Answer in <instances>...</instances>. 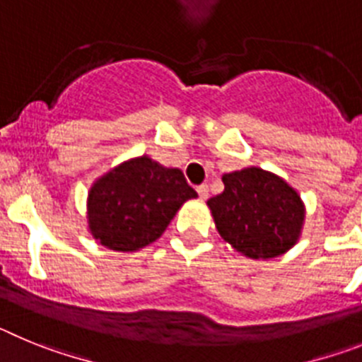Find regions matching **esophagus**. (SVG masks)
Returning <instances> with one entry per match:
<instances>
[{
    "mask_svg": "<svg viewBox=\"0 0 362 362\" xmlns=\"http://www.w3.org/2000/svg\"><path fill=\"white\" fill-rule=\"evenodd\" d=\"M197 194H199L201 199H209V185H199L197 187Z\"/></svg>",
    "mask_w": 362,
    "mask_h": 362,
    "instance_id": "esophagus-1",
    "label": "esophagus"
}]
</instances>
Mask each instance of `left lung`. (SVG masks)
<instances>
[{
	"label": "left lung",
	"instance_id": "left-lung-1",
	"mask_svg": "<svg viewBox=\"0 0 362 362\" xmlns=\"http://www.w3.org/2000/svg\"><path fill=\"white\" fill-rule=\"evenodd\" d=\"M225 190L209 199L221 238L252 259H270L296 245L305 209L277 175L245 168L223 175Z\"/></svg>",
	"mask_w": 362,
	"mask_h": 362
}]
</instances>
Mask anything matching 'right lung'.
I'll return each mask as SVG.
<instances>
[{
    "mask_svg": "<svg viewBox=\"0 0 362 362\" xmlns=\"http://www.w3.org/2000/svg\"><path fill=\"white\" fill-rule=\"evenodd\" d=\"M197 197L177 168L143 156L99 179L88 194V226L110 250L132 252L161 235L185 201Z\"/></svg>",
    "mask_w": 362,
    "mask_h": 362,
    "instance_id": "1",
    "label": "right lung"
}]
</instances>
